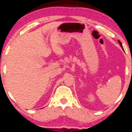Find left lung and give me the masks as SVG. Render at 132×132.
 I'll return each mask as SVG.
<instances>
[{
    "instance_id": "obj_1",
    "label": "left lung",
    "mask_w": 132,
    "mask_h": 132,
    "mask_svg": "<svg viewBox=\"0 0 132 132\" xmlns=\"http://www.w3.org/2000/svg\"><path fill=\"white\" fill-rule=\"evenodd\" d=\"M118 42H119V44H120V47H122V48L123 49V47H122V43H121V42H120V40H118Z\"/></svg>"
}]
</instances>
